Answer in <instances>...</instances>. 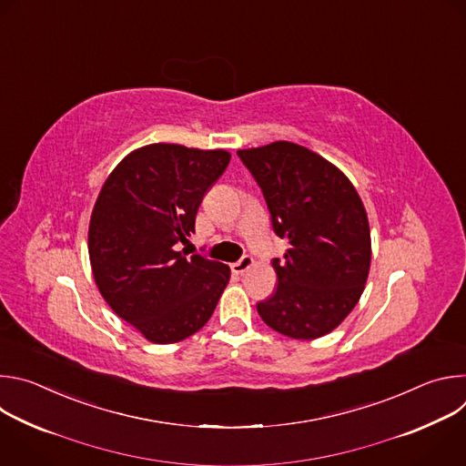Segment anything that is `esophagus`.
I'll return each mask as SVG.
<instances>
[{
  "instance_id": "1",
  "label": "esophagus",
  "mask_w": 466,
  "mask_h": 466,
  "mask_svg": "<svg viewBox=\"0 0 466 466\" xmlns=\"http://www.w3.org/2000/svg\"><path fill=\"white\" fill-rule=\"evenodd\" d=\"M252 265H254V258L248 256V254H245L239 261H236V263L230 265V269H232L234 275H243V273H247V271L252 268Z\"/></svg>"
}]
</instances>
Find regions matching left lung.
<instances>
[{
  "mask_svg": "<svg viewBox=\"0 0 466 466\" xmlns=\"http://www.w3.org/2000/svg\"><path fill=\"white\" fill-rule=\"evenodd\" d=\"M238 157L261 187L275 234L289 243L284 259H273L277 291L256 309L288 338H322L367 284L370 228L361 198L341 169L302 146L273 142Z\"/></svg>",
  "mask_w": 466,
  "mask_h": 466,
  "instance_id": "8db88e82",
  "label": "left lung"
}]
</instances>
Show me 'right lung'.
<instances>
[{
  "label": "right lung",
  "instance_id": "add662e5",
  "mask_svg": "<svg viewBox=\"0 0 466 466\" xmlns=\"http://www.w3.org/2000/svg\"><path fill=\"white\" fill-rule=\"evenodd\" d=\"M228 162L225 149L151 144L128 153L99 191L88 228L94 280L114 313L151 343L193 336L228 284V265L180 250Z\"/></svg>",
  "mask_w": 466,
  "mask_h": 466
}]
</instances>
